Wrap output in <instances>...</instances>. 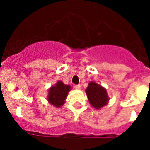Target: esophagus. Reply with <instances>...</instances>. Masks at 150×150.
I'll return each mask as SVG.
<instances>
[{
    "label": "esophagus",
    "instance_id": "1",
    "mask_svg": "<svg viewBox=\"0 0 150 150\" xmlns=\"http://www.w3.org/2000/svg\"><path fill=\"white\" fill-rule=\"evenodd\" d=\"M74 88H76V89H77V90H80L82 88V86H81V85L79 84V85H76V86H74Z\"/></svg>",
    "mask_w": 150,
    "mask_h": 150
}]
</instances>
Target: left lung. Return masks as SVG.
<instances>
[{"instance_id":"1","label":"left lung","mask_w":150,"mask_h":150,"mask_svg":"<svg viewBox=\"0 0 150 150\" xmlns=\"http://www.w3.org/2000/svg\"><path fill=\"white\" fill-rule=\"evenodd\" d=\"M86 93L89 104L96 110H100L107 105L110 100L107 89L94 81L89 82L86 89Z\"/></svg>"}]
</instances>
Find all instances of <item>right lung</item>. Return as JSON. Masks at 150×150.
<instances>
[{"instance_id": "right-lung-1", "label": "right lung", "mask_w": 150, "mask_h": 150, "mask_svg": "<svg viewBox=\"0 0 150 150\" xmlns=\"http://www.w3.org/2000/svg\"><path fill=\"white\" fill-rule=\"evenodd\" d=\"M71 90V86L64 84L63 82L59 80L49 88L47 100L54 107H61L65 103L67 94Z\"/></svg>"}]
</instances>
